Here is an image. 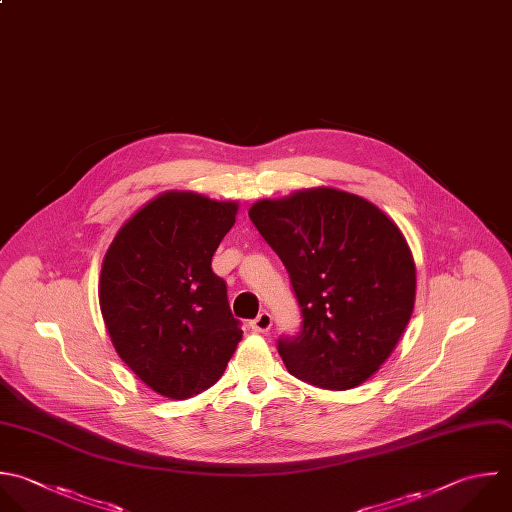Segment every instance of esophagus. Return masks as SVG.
Masks as SVG:
<instances>
[{
  "mask_svg": "<svg viewBox=\"0 0 512 512\" xmlns=\"http://www.w3.org/2000/svg\"><path fill=\"white\" fill-rule=\"evenodd\" d=\"M250 328L254 332H268L272 328V316L268 312H260L252 322H250Z\"/></svg>",
  "mask_w": 512,
  "mask_h": 512,
  "instance_id": "obj_1",
  "label": "esophagus"
}]
</instances>
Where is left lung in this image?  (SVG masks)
<instances>
[{
  "mask_svg": "<svg viewBox=\"0 0 512 512\" xmlns=\"http://www.w3.org/2000/svg\"><path fill=\"white\" fill-rule=\"evenodd\" d=\"M248 216L286 266L302 310L300 334L278 340L288 372L326 390L368 380L414 310L416 268L398 226L336 188L260 200Z\"/></svg>",
  "mask_w": 512,
  "mask_h": 512,
  "instance_id": "8db88e82",
  "label": "left lung"
}]
</instances>
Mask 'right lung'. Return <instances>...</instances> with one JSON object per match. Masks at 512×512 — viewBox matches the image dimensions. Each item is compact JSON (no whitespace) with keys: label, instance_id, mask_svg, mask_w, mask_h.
<instances>
[{"label":"right lung","instance_id":"obj_1","mask_svg":"<svg viewBox=\"0 0 512 512\" xmlns=\"http://www.w3.org/2000/svg\"><path fill=\"white\" fill-rule=\"evenodd\" d=\"M236 214V202L166 192L118 230L104 256L98 292L112 344L166 398L210 388L242 340L226 282L212 272Z\"/></svg>","mask_w":512,"mask_h":512}]
</instances>
